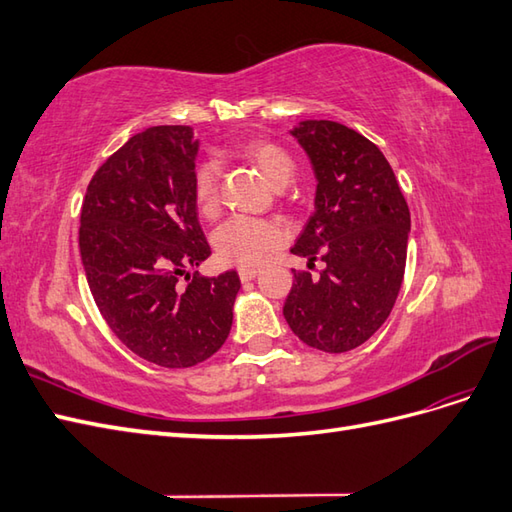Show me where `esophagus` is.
<instances>
[{"mask_svg":"<svg viewBox=\"0 0 512 512\" xmlns=\"http://www.w3.org/2000/svg\"><path fill=\"white\" fill-rule=\"evenodd\" d=\"M256 275H258V269H239L241 282H250V280H254Z\"/></svg>","mask_w":512,"mask_h":512,"instance_id":"esophagus-1","label":"esophagus"}]
</instances>
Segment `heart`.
Returning a JSON list of instances; mask_svg holds the SVG:
<instances>
[{
  "instance_id": "heart-1",
  "label": "heart",
  "mask_w": 512,
  "mask_h": 512,
  "mask_svg": "<svg viewBox=\"0 0 512 512\" xmlns=\"http://www.w3.org/2000/svg\"><path fill=\"white\" fill-rule=\"evenodd\" d=\"M247 160H252L265 177L282 188L294 175V164L290 153L273 141H252L241 149ZM194 203L198 211L211 218L220 207V164L207 160L198 164L192 179ZM284 241V230L271 220L250 218V215H232L213 232L215 254L226 265L256 267L269 258Z\"/></svg>"
}]
</instances>
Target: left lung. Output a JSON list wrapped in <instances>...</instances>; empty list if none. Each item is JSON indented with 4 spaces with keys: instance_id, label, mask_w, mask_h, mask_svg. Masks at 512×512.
<instances>
[{
    "instance_id": "obj_1",
    "label": "left lung",
    "mask_w": 512,
    "mask_h": 512,
    "mask_svg": "<svg viewBox=\"0 0 512 512\" xmlns=\"http://www.w3.org/2000/svg\"><path fill=\"white\" fill-rule=\"evenodd\" d=\"M314 164L316 211L290 247L318 275L294 271L284 318L303 344L348 352L389 318L404 282L410 209L382 151L342 123L292 130Z\"/></svg>"
}]
</instances>
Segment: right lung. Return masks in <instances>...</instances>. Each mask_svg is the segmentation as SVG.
<instances>
[{"mask_svg":"<svg viewBox=\"0 0 512 512\" xmlns=\"http://www.w3.org/2000/svg\"><path fill=\"white\" fill-rule=\"evenodd\" d=\"M190 126L134 134L91 177L79 247L94 301L119 342L160 367H192L232 327L237 271L198 275L211 256L192 192Z\"/></svg>","mask_w":512,"mask_h":512,"instance_id":"right-lung-1","label":"right lung"}]
</instances>
